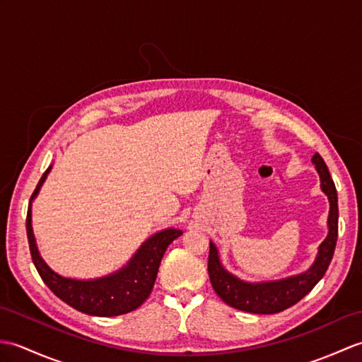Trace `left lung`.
<instances>
[{
	"label": "left lung",
	"instance_id": "1",
	"mask_svg": "<svg viewBox=\"0 0 362 362\" xmlns=\"http://www.w3.org/2000/svg\"><path fill=\"white\" fill-rule=\"evenodd\" d=\"M312 162L319 174V179H321V189L330 202L329 221H327L329 234L319 245L313 265L305 273L285 277V279L251 284L226 272L221 262L219 251H217L213 242H209V281H211L214 291L225 304L242 310V312L256 315L279 313L284 312L285 308L295 305L322 279V276L332 262L336 240H338V194H336L334 182L324 158L316 153Z\"/></svg>",
	"mask_w": 362,
	"mask_h": 362
}]
</instances>
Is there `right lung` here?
Here are the masks:
<instances>
[{"mask_svg":"<svg viewBox=\"0 0 362 362\" xmlns=\"http://www.w3.org/2000/svg\"><path fill=\"white\" fill-rule=\"evenodd\" d=\"M50 170H52V166H49L45 174L41 175L30 197L26 217L30 256L41 279L57 298H60L67 305L78 310V312L90 316L111 317L129 313L132 310L139 308L153 291L158 267H160L168 245L174 239H177L182 231L177 228H166L153 234L148 240L141 243L137 253L131 257L128 264L107 276L88 281L60 276L40 256L32 230V200L38 196L40 188L43 187Z\"/></svg>","mask_w":362,"mask_h":362,"instance_id":"add662e5","label":"right lung"}]
</instances>
